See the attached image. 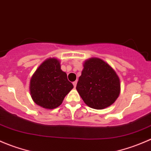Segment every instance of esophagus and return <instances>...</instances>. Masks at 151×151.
<instances>
[{
    "mask_svg": "<svg viewBox=\"0 0 151 151\" xmlns=\"http://www.w3.org/2000/svg\"><path fill=\"white\" fill-rule=\"evenodd\" d=\"M77 81H74V83H73V85H74V88H76V86H77Z\"/></svg>",
    "mask_w": 151,
    "mask_h": 151,
    "instance_id": "1",
    "label": "esophagus"
}]
</instances>
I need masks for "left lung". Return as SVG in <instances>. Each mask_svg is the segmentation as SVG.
<instances>
[{
	"mask_svg": "<svg viewBox=\"0 0 151 151\" xmlns=\"http://www.w3.org/2000/svg\"><path fill=\"white\" fill-rule=\"evenodd\" d=\"M76 88L88 106L103 109L119 96L120 82L114 70L105 61L91 58L85 62Z\"/></svg>",
	"mask_w": 151,
	"mask_h": 151,
	"instance_id": "8db88e82",
	"label": "left lung"
}]
</instances>
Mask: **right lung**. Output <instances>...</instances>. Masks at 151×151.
Masks as SVG:
<instances>
[{"label": "right lung", "mask_w": 151, "mask_h": 151, "mask_svg": "<svg viewBox=\"0 0 151 151\" xmlns=\"http://www.w3.org/2000/svg\"><path fill=\"white\" fill-rule=\"evenodd\" d=\"M73 87L66 73L61 70L59 60L51 58L44 61L32 76L30 93L37 105L54 109L62 104Z\"/></svg>", "instance_id": "1"}]
</instances>
